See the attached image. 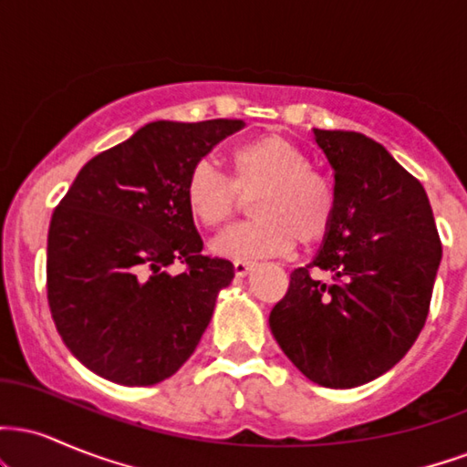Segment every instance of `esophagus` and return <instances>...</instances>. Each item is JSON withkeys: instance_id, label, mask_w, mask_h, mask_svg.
<instances>
[{"instance_id": "34e87169", "label": "esophagus", "mask_w": 467, "mask_h": 467, "mask_svg": "<svg viewBox=\"0 0 467 467\" xmlns=\"http://www.w3.org/2000/svg\"><path fill=\"white\" fill-rule=\"evenodd\" d=\"M252 267H254V265H252L250 261H234V275H237V276L250 275Z\"/></svg>"}]
</instances>
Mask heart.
<instances>
[{"label": "heart", "mask_w": 467, "mask_h": 467, "mask_svg": "<svg viewBox=\"0 0 467 467\" xmlns=\"http://www.w3.org/2000/svg\"><path fill=\"white\" fill-rule=\"evenodd\" d=\"M233 182L211 160L191 166L184 200L191 215L206 228L226 223L239 208V195H252L254 219L223 230L211 250L226 259H264L309 245L325 237L336 208L334 189L309 171V160L296 144L276 133L239 144L230 153Z\"/></svg>", "instance_id": "heart-1"}]
</instances>
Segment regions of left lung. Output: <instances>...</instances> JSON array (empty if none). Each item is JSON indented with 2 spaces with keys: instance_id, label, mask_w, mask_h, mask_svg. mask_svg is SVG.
I'll return each instance as SVG.
<instances>
[{
  "instance_id": "8db88e82",
  "label": "left lung",
  "mask_w": 467,
  "mask_h": 467,
  "mask_svg": "<svg viewBox=\"0 0 467 467\" xmlns=\"http://www.w3.org/2000/svg\"><path fill=\"white\" fill-rule=\"evenodd\" d=\"M334 171V219L312 261L289 275L270 314L305 378L353 389L393 368L420 336L441 261L426 191L358 131L314 130Z\"/></svg>"
}]
</instances>
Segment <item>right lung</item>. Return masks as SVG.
<instances>
[{
	"instance_id": "right-lung-1",
	"label": "right lung",
	"mask_w": 467,
	"mask_h": 467,
	"mask_svg": "<svg viewBox=\"0 0 467 467\" xmlns=\"http://www.w3.org/2000/svg\"><path fill=\"white\" fill-rule=\"evenodd\" d=\"M244 120H155L89 160L47 233V303L80 364L122 387L171 378L200 345L234 267L202 254L191 166ZM187 264L182 275L168 267Z\"/></svg>"
}]
</instances>
